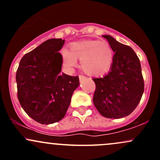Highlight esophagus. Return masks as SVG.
I'll use <instances>...</instances> for the list:
<instances>
[{"mask_svg": "<svg viewBox=\"0 0 160 160\" xmlns=\"http://www.w3.org/2000/svg\"><path fill=\"white\" fill-rule=\"evenodd\" d=\"M79 79H80V81L82 82V80H86V78L84 76H82V75H80V76H79Z\"/></svg>", "mask_w": 160, "mask_h": 160, "instance_id": "1", "label": "esophagus"}]
</instances>
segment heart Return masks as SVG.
<instances>
[{"label":"heart","instance_id":"b5f03b06","mask_svg":"<svg viewBox=\"0 0 160 160\" xmlns=\"http://www.w3.org/2000/svg\"><path fill=\"white\" fill-rule=\"evenodd\" d=\"M62 63L68 70L78 65L80 60L82 71L89 76L105 74L111 68L113 60V51L107 41L86 40L75 42L70 45V51L62 49Z\"/></svg>","mask_w":160,"mask_h":160}]
</instances>
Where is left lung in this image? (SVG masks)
<instances>
[{
    "mask_svg": "<svg viewBox=\"0 0 160 160\" xmlns=\"http://www.w3.org/2000/svg\"><path fill=\"white\" fill-rule=\"evenodd\" d=\"M102 37L107 39L114 55L108 74L92 79L96 86L93 103L103 117L122 118L136 108L144 92L141 63L131 47L108 34Z\"/></svg>",
    "mask_w": 160,
    "mask_h": 160,
    "instance_id": "8db88e82",
    "label": "left lung"
}]
</instances>
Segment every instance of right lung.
I'll return each mask as SVG.
<instances>
[{"mask_svg":"<svg viewBox=\"0 0 160 160\" xmlns=\"http://www.w3.org/2000/svg\"><path fill=\"white\" fill-rule=\"evenodd\" d=\"M65 40L49 39L22 57L16 72L18 98L25 113L41 124L65 117L71 96L80 85L78 76L61 74L59 51Z\"/></svg>","mask_w":160,"mask_h":160,"instance_id":"add662e5","label":"right lung"}]
</instances>
